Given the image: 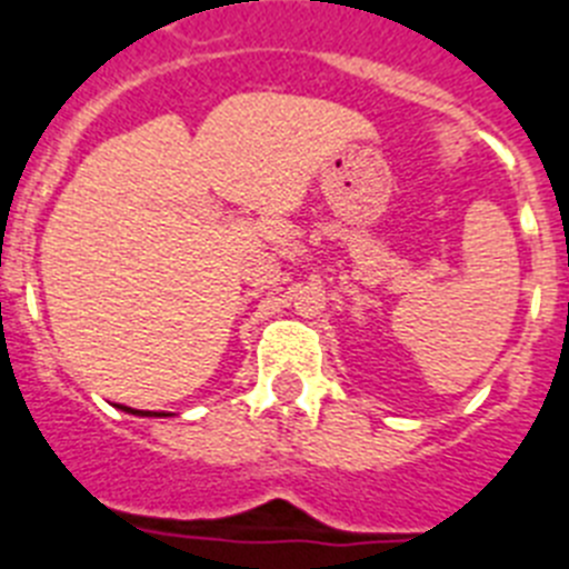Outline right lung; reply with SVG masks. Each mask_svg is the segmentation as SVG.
<instances>
[{
    "label": "right lung",
    "mask_w": 569,
    "mask_h": 569,
    "mask_svg": "<svg viewBox=\"0 0 569 569\" xmlns=\"http://www.w3.org/2000/svg\"><path fill=\"white\" fill-rule=\"evenodd\" d=\"M128 413H136V416H153V413H150V410H144V413H142V410H130V407H128ZM156 416H159V413H156ZM164 416V413H162Z\"/></svg>",
    "instance_id": "obj_1"
}]
</instances>
